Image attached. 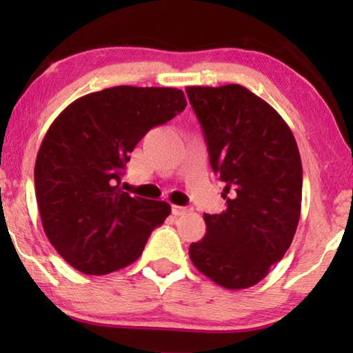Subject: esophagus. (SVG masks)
Wrapping results in <instances>:
<instances>
[{
    "instance_id": "34e87169",
    "label": "esophagus",
    "mask_w": 353,
    "mask_h": 353,
    "mask_svg": "<svg viewBox=\"0 0 353 353\" xmlns=\"http://www.w3.org/2000/svg\"><path fill=\"white\" fill-rule=\"evenodd\" d=\"M192 209L191 207H181V205H172V214L175 216H180V215H185L188 212H191Z\"/></svg>"
}]
</instances>
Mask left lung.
I'll list each match as a JSON object with an SVG mask.
<instances>
[{"instance_id": "obj_1", "label": "left lung", "mask_w": 353, "mask_h": 353, "mask_svg": "<svg viewBox=\"0 0 353 353\" xmlns=\"http://www.w3.org/2000/svg\"><path fill=\"white\" fill-rule=\"evenodd\" d=\"M186 94L226 199L225 212L204 215L205 236L190 245V259L221 288H250L284 257L296 234L297 143L281 115L244 86H186Z\"/></svg>"}]
</instances>
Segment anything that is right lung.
<instances>
[{
	"instance_id": "right-lung-1",
	"label": "right lung",
	"mask_w": 353,
	"mask_h": 353,
	"mask_svg": "<svg viewBox=\"0 0 353 353\" xmlns=\"http://www.w3.org/2000/svg\"><path fill=\"white\" fill-rule=\"evenodd\" d=\"M185 108L181 90L122 85L81 96L51 123L35 194L48 239L75 270L108 274L133 263L170 215L167 202L120 190V178L144 134Z\"/></svg>"
}]
</instances>
